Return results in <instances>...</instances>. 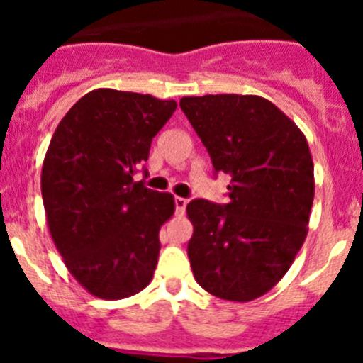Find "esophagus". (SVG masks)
Returning a JSON list of instances; mask_svg holds the SVG:
<instances>
[{"mask_svg":"<svg viewBox=\"0 0 363 363\" xmlns=\"http://www.w3.org/2000/svg\"><path fill=\"white\" fill-rule=\"evenodd\" d=\"M174 207H176V214H184L185 213V207H187V200L182 196H176L174 198Z\"/></svg>","mask_w":363,"mask_h":363,"instance_id":"1","label":"esophagus"}]
</instances>
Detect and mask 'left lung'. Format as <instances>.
<instances>
[{
    "label": "left lung",
    "mask_w": 363,
    "mask_h": 363,
    "mask_svg": "<svg viewBox=\"0 0 363 363\" xmlns=\"http://www.w3.org/2000/svg\"><path fill=\"white\" fill-rule=\"evenodd\" d=\"M179 107L214 176H230L229 203L196 198L187 205L194 278L221 300H255L281 280L306 240L314 198L307 140L259 96H196Z\"/></svg>",
    "instance_id": "8db88e82"
}]
</instances>
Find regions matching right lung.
Returning a JSON list of instances; mask_svg holds the SVG:
<instances>
[{
	"instance_id": "1",
	"label": "right lung",
	"mask_w": 363,
	"mask_h": 363,
	"mask_svg": "<svg viewBox=\"0 0 363 363\" xmlns=\"http://www.w3.org/2000/svg\"><path fill=\"white\" fill-rule=\"evenodd\" d=\"M176 101L99 89L65 114L50 140L41 196L50 236L74 278L94 296L145 289L160 255V227L174 213L169 192L147 189L152 138Z\"/></svg>"
}]
</instances>
